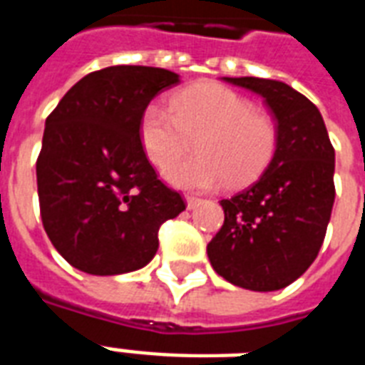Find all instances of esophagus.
Wrapping results in <instances>:
<instances>
[{"mask_svg": "<svg viewBox=\"0 0 365 365\" xmlns=\"http://www.w3.org/2000/svg\"><path fill=\"white\" fill-rule=\"evenodd\" d=\"M199 197H195V195H185V202H187V208L191 210V208H195V206L199 205Z\"/></svg>", "mask_w": 365, "mask_h": 365, "instance_id": "obj_1", "label": "esophagus"}]
</instances>
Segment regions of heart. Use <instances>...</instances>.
<instances>
[{
  "label": "heart",
  "mask_w": 365,
  "mask_h": 365,
  "mask_svg": "<svg viewBox=\"0 0 365 365\" xmlns=\"http://www.w3.org/2000/svg\"><path fill=\"white\" fill-rule=\"evenodd\" d=\"M197 140L200 155L165 170L178 187L212 189L225 180L240 187L261 176L277 151V125L246 96L217 83H197L170 98V111L145 106L140 142L148 159L165 168Z\"/></svg>",
  "instance_id": "1"
}]
</instances>
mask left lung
Here are the masks:
<instances>
[{
  "instance_id": "8db88e82",
  "label": "left lung",
  "mask_w": 365,
  "mask_h": 365,
  "mask_svg": "<svg viewBox=\"0 0 365 365\" xmlns=\"http://www.w3.org/2000/svg\"><path fill=\"white\" fill-rule=\"evenodd\" d=\"M259 94L277 121L267 170L222 200V229L206 252L227 282L254 292L286 288L317 259L335 200V151L320 111L282 81L223 77Z\"/></svg>"
}]
</instances>
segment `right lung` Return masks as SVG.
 Wrapping results in <instances>:
<instances>
[{"label":"right lung","instance_id":"obj_1","mask_svg":"<svg viewBox=\"0 0 365 365\" xmlns=\"http://www.w3.org/2000/svg\"><path fill=\"white\" fill-rule=\"evenodd\" d=\"M178 73L149 66L93 71L45 121L36 163L43 227L71 267L88 274L142 269L159 229L185 210L160 182L140 142V117Z\"/></svg>","mask_w":365,"mask_h":365}]
</instances>
